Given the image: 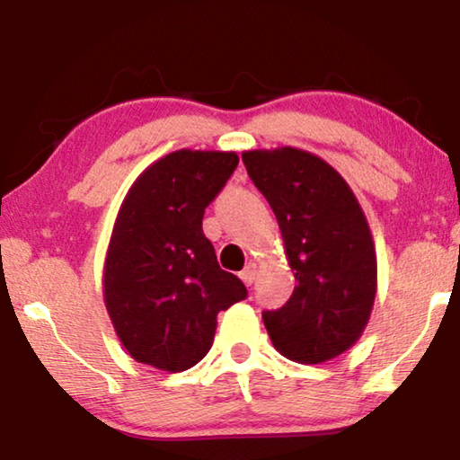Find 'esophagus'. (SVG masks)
Instances as JSON below:
<instances>
[{"mask_svg":"<svg viewBox=\"0 0 460 460\" xmlns=\"http://www.w3.org/2000/svg\"><path fill=\"white\" fill-rule=\"evenodd\" d=\"M240 278L246 286H252V281L256 279V265H254V262H248L246 269H243V271L240 273Z\"/></svg>","mask_w":460,"mask_h":460,"instance_id":"esophagus-1","label":"esophagus"}]
</instances>
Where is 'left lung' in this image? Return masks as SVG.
Segmentation results:
<instances>
[{"instance_id": "obj_1", "label": "left lung", "mask_w": 460, "mask_h": 460, "mask_svg": "<svg viewBox=\"0 0 460 460\" xmlns=\"http://www.w3.org/2000/svg\"><path fill=\"white\" fill-rule=\"evenodd\" d=\"M275 212L296 286L284 307L265 311L273 347L298 364H322L351 349L376 296V252L368 220L347 181L296 146L242 153Z\"/></svg>"}]
</instances>
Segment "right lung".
<instances>
[{"label":"right lung","instance_id":"add662e5","mask_svg":"<svg viewBox=\"0 0 460 460\" xmlns=\"http://www.w3.org/2000/svg\"><path fill=\"white\" fill-rule=\"evenodd\" d=\"M234 151L181 149L134 181L115 218L102 294L121 345L140 364L182 372L210 351L217 315L248 296L218 267L201 218L237 168Z\"/></svg>","mask_w":460,"mask_h":460}]
</instances>
